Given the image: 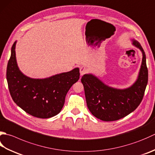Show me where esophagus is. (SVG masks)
Returning a JSON list of instances; mask_svg holds the SVG:
<instances>
[{
  "label": "esophagus",
  "mask_w": 155,
  "mask_h": 155,
  "mask_svg": "<svg viewBox=\"0 0 155 155\" xmlns=\"http://www.w3.org/2000/svg\"><path fill=\"white\" fill-rule=\"evenodd\" d=\"M87 72V68L84 66H81L80 68V74L81 75H83Z\"/></svg>",
  "instance_id": "34e87169"
}]
</instances>
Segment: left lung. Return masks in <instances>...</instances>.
Instances as JSON below:
<instances>
[{
	"label": "left lung",
	"mask_w": 155,
	"mask_h": 155,
	"mask_svg": "<svg viewBox=\"0 0 155 155\" xmlns=\"http://www.w3.org/2000/svg\"><path fill=\"white\" fill-rule=\"evenodd\" d=\"M132 44L141 51L142 59L138 77L131 86L117 89L106 84L91 73L82 77L87 107L99 120L110 122L123 118L134 111L143 98L148 83L146 55L138 41L132 39Z\"/></svg>",
	"instance_id": "left-lung-1"
}]
</instances>
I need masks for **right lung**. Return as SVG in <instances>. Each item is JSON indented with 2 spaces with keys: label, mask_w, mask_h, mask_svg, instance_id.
Masks as SVG:
<instances>
[{
  "label": "right lung",
  "mask_w": 155,
  "mask_h": 155,
  "mask_svg": "<svg viewBox=\"0 0 155 155\" xmlns=\"http://www.w3.org/2000/svg\"><path fill=\"white\" fill-rule=\"evenodd\" d=\"M7 68V80L11 97L26 113L38 118H50L59 114L65 102L69 89L79 79V68L62 72L44 78L29 77L17 65L15 47Z\"/></svg>",
  "instance_id": "1"
}]
</instances>
